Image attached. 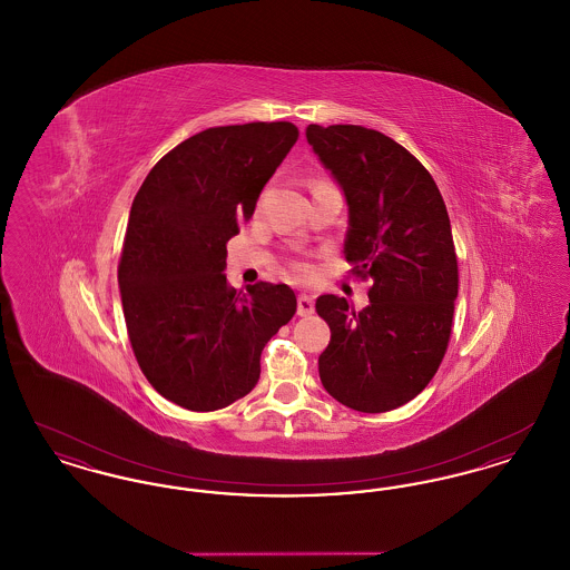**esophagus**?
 I'll use <instances>...</instances> for the list:
<instances>
[{"label":"esophagus","instance_id":"34e87169","mask_svg":"<svg viewBox=\"0 0 570 570\" xmlns=\"http://www.w3.org/2000/svg\"><path fill=\"white\" fill-rule=\"evenodd\" d=\"M314 312V297L309 295H298L297 314L298 316H309Z\"/></svg>","mask_w":570,"mask_h":570}]
</instances>
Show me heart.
<instances>
[{
    "mask_svg": "<svg viewBox=\"0 0 570 570\" xmlns=\"http://www.w3.org/2000/svg\"><path fill=\"white\" fill-rule=\"evenodd\" d=\"M293 269H295L298 275H309V267H307L305 263H295V265H293Z\"/></svg>",
    "mask_w": 570,
    "mask_h": 570,
    "instance_id": "obj_1",
    "label": "heart"
}]
</instances>
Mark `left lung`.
I'll use <instances>...</instances> for the list:
<instances>
[{
    "label": "left lung",
    "instance_id": "1",
    "mask_svg": "<svg viewBox=\"0 0 570 570\" xmlns=\"http://www.w3.org/2000/svg\"><path fill=\"white\" fill-rule=\"evenodd\" d=\"M305 136L348 203L346 261L372 282L361 312L344 297L316 298L331 328L321 380L344 406L389 412L430 384L451 340L460 288L451 219L428 168L393 138L316 124Z\"/></svg>",
    "mask_w": 570,
    "mask_h": 570
}]
</instances>
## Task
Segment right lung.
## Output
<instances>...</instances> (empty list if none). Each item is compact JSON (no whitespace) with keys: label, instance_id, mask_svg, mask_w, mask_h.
<instances>
[{"label":"right lung","instance_id":"add662e5","mask_svg":"<svg viewBox=\"0 0 570 570\" xmlns=\"http://www.w3.org/2000/svg\"><path fill=\"white\" fill-rule=\"evenodd\" d=\"M291 121L219 126L170 149L136 191L117 269L124 318L149 384L212 412L261 379L265 344L297 312L286 284L226 282V244L297 142Z\"/></svg>","mask_w":570,"mask_h":570}]
</instances>
